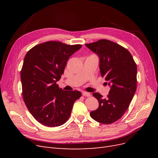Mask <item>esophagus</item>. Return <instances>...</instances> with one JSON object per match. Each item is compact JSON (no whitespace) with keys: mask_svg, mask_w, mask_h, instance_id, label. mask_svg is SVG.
<instances>
[{"mask_svg":"<svg viewBox=\"0 0 158 158\" xmlns=\"http://www.w3.org/2000/svg\"><path fill=\"white\" fill-rule=\"evenodd\" d=\"M82 95H84V96H87V97H90V95H91L89 93L86 92H83Z\"/></svg>","mask_w":158,"mask_h":158,"instance_id":"esophagus-1","label":"esophagus"}]
</instances>
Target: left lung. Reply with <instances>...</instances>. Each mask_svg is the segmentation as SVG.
Instances as JSON below:
<instances>
[{"label":"left lung","mask_w":158,"mask_h":158,"mask_svg":"<svg viewBox=\"0 0 158 158\" xmlns=\"http://www.w3.org/2000/svg\"><path fill=\"white\" fill-rule=\"evenodd\" d=\"M85 46L98 55L100 73L110 86L106 99L99 93L93 94L99 107L90 112V116L109 125L121 118L129 107L136 89L137 66L130 52L113 41L100 40Z\"/></svg>","instance_id":"obj_1"}]
</instances>
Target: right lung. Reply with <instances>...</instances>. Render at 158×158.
Here are the masks:
<instances>
[{"label": "right lung", "instance_id": "1", "mask_svg": "<svg viewBox=\"0 0 158 158\" xmlns=\"http://www.w3.org/2000/svg\"><path fill=\"white\" fill-rule=\"evenodd\" d=\"M81 47L47 41L34 46L26 55L20 74L23 99L30 113L41 125H63L75 101L82 95L79 91H64L56 84L69 57Z\"/></svg>", "mask_w": 158, "mask_h": 158}]
</instances>
